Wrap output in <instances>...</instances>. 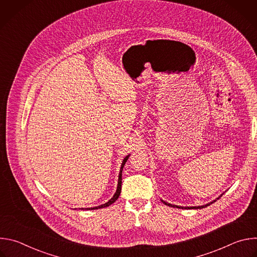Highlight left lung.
Returning <instances> with one entry per match:
<instances>
[{
  "mask_svg": "<svg viewBox=\"0 0 257 257\" xmlns=\"http://www.w3.org/2000/svg\"><path fill=\"white\" fill-rule=\"evenodd\" d=\"M222 196V195H221ZM219 196V197H221ZM219 197H217L216 199H218ZM166 205H169V206H171V207H177V208H188V209H191V208H194V209H197V208H203V207H206V206H208V205H210L211 203H213V202H215V200H213V201H211V202H209V203H207V204H205V205H201V206H179V205H175V204H171V203H168V202H166V201H164V200H162Z\"/></svg>",
  "mask_w": 257,
  "mask_h": 257,
  "instance_id": "left-lung-1",
  "label": "left lung"
}]
</instances>
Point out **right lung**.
<instances>
[{
	"mask_svg": "<svg viewBox=\"0 0 257 257\" xmlns=\"http://www.w3.org/2000/svg\"><path fill=\"white\" fill-rule=\"evenodd\" d=\"M130 155L126 156L125 159L123 160L122 162V165H121V169H120V173H119V179H118V186H117V190H116V193L114 194V196L109 199L107 202L101 204V205H98V206H94V207H89V208H86L87 210H92V209H98V208H103V207H106L108 205H111L112 203H114L120 196V193H121V187H122V171H123V168L125 166V163L127 162L128 158H129ZM81 209H85V208H81Z\"/></svg>",
	"mask_w": 257,
	"mask_h": 257,
	"instance_id": "1",
	"label": "right lung"
}]
</instances>
